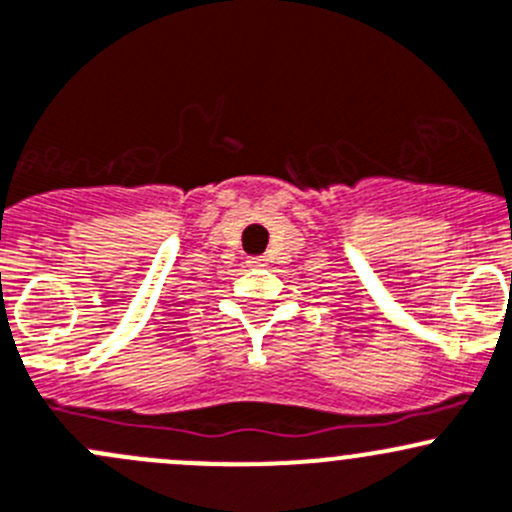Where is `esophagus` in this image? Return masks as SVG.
I'll return each mask as SVG.
<instances>
[{
    "label": "esophagus",
    "mask_w": 512,
    "mask_h": 512,
    "mask_svg": "<svg viewBox=\"0 0 512 512\" xmlns=\"http://www.w3.org/2000/svg\"><path fill=\"white\" fill-rule=\"evenodd\" d=\"M246 263H249V266H254V268H261V266H266V256H251Z\"/></svg>",
    "instance_id": "34e87169"
}]
</instances>
